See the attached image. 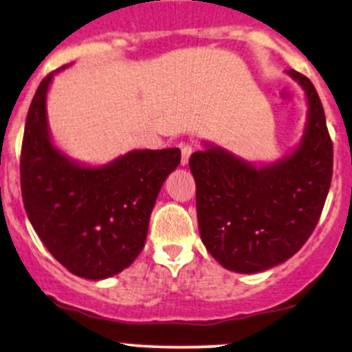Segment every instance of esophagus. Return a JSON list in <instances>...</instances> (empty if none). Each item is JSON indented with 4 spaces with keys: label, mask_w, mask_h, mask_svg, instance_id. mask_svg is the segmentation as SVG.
Segmentation results:
<instances>
[{
    "label": "esophagus",
    "mask_w": 352,
    "mask_h": 352,
    "mask_svg": "<svg viewBox=\"0 0 352 352\" xmlns=\"http://www.w3.org/2000/svg\"><path fill=\"white\" fill-rule=\"evenodd\" d=\"M180 148H182V160H180V164L184 165H187L188 164V158H190V155H192V152H194V150H192V146L190 145H182L180 146Z\"/></svg>",
    "instance_id": "1"
}]
</instances>
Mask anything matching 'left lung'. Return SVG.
<instances>
[{"mask_svg":"<svg viewBox=\"0 0 352 352\" xmlns=\"http://www.w3.org/2000/svg\"><path fill=\"white\" fill-rule=\"evenodd\" d=\"M307 102L304 132L287 155L252 164L214 142L190 157L200 239L222 267L256 274L300 249L326 202L333 179V144L311 80L285 69Z\"/></svg>","mask_w":352,"mask_h":352,"instance_id":"1","label":"left lung"}]
</instances>
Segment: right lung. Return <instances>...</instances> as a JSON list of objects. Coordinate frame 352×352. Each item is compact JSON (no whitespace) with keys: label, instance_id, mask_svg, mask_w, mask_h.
Returning <instances> with one entry per match:
<instances>
[{"label":"right lung","instance_id":"1","mask_svg":"<svg viewBox=\"0 0 352 352\" xmlns=\"http://www.w3.org/2000/svg\"><path fill=\"white\" fill-rule=\"evenodd\" d=\"M40 83L26 117L21 194L34 232L75 276L103 280L130 267L144 249L162 185L180 164L179 148L132 150L102 165L72 158L53 142Z\"/></svg>","mask_w":352,"mask_h":352}]
</instances>
